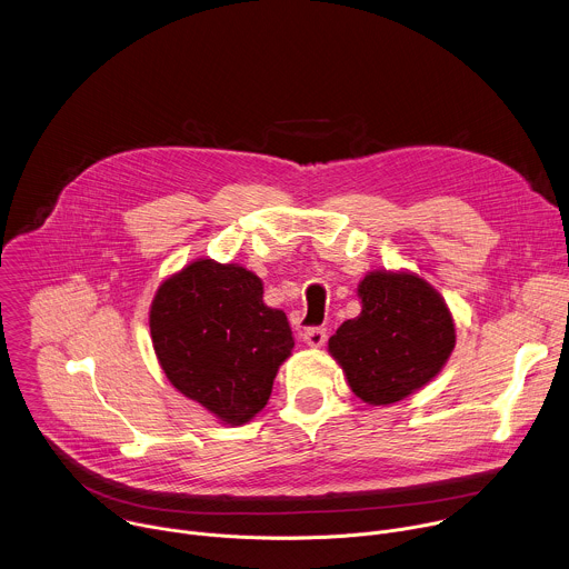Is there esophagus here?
<instances>
[{
	"instance_id": "esophagus-1",
	"label": "esophagus",
	"mask_w": 569,
	"mask_h": 569,
	"mask_svg": "<svg viewBox=\"0 0 569 569\" xmlns=\"http://www.w3.org/2000/svg\"><path fill=\"white\" fill-rule=\"evenodd\" d=\"M303 342H306L308 347H312V349L321 347L323 342H327V329H321V327L306 329V331H303Z\"/></svg>"
}]
</instances>
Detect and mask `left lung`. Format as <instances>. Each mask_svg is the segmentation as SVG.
Masks as SVG:
<instances>
[{"label": "left lung", "mask_w": 569, "mask_h": 569, "mask_svg": "<svg viewBox=\"0 0 569 569\" xmlns=\"http://www.w3.org/2000/svg\"><path fill=\"white\" fill-rule=\"evenodd\" d=\"M362 310L329 340L349 387L367 405H391L428 385L457 336L446 299L408 270H373L358 283Z\"/></svg>", "instance_id": "obj_1"}]
</instances>
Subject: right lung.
<instances>
[{
  "instance_id": "1",
  "label": "right lung",
  "mask_w": 569,
  "mask_h": 569,
  "mask_svg": "<svg viewBox=\"0 0 569 569\" xmlns=\"http://www.w3.org/2000/svg\"><path fill=\"white\" fill-rule=\"evenodd\" d=\"M148 321L169 382L224 426L248 423L266 408L295 347L286 312L263 301V281L213 259L161 281Z\"/></svg>"
}]
</instances>
